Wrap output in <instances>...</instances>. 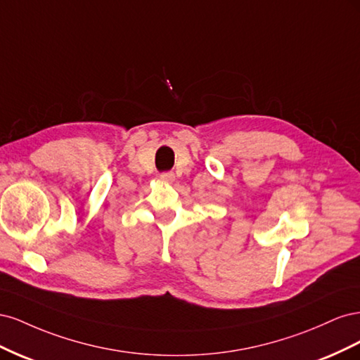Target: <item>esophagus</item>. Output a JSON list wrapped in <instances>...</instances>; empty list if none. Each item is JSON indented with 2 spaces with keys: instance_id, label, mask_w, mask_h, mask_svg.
I'll list each match as a JSON object with an SVG mask.
<instances>
[{
  "instance_id": "34e87169",
  "label": "esophagus",
  "mask_w": 360,
  "mask_h": 360,
  "mask_svg": "<svg viewBox=\"0 0 360 360\" xmlns=\"http://www.w3.org/2000/svg\"><path fill=\"white\" fill-rule=\"evenodd\" d=\"M160 180H163V181H172V180H174V174H169V172L162 174Z\"/></svg>"
}]
</instances>
